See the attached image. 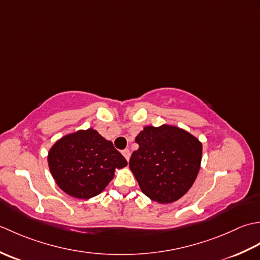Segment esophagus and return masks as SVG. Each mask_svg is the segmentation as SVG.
<instances>
[{
	"label": "esophagus",
	"mask_w": 260,
	"mask_h": 260,
	"mask_svg": "<svg viewBox=\"0 0 260 260\" xmlns=\"http://www.w3.org/2000/svg\"><path fill=\"white\" fill-rule=\"evenodd\" d=\"M121 154H123L124 157L127 159V161H129V157H131V152L128 148H125V150H123V152H121Z\"/></svg>",
	"instance_id": "obj_1"
}]
</instances>
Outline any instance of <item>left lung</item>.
I'll use <instances>...</instances> for the list:
<instances>
[{
    "mask_svg": "<svg viewBox=\"0 0 260 260\" xmlns=\"http://www.w3.org/2000/svg\"><path fill=\"white\" fill-rule=\"evenodd\" d=\"M139 150L129 168L142 192L153 201L171 203L183 197L196 181L202 145L198 139L175 126H146L136 136Z\"/></svg>",
    "mask_w": 260,
    "mask_h": 260,
    "instance_id": "left-lung-1",
    "label": "left lung"
}]
</instances>
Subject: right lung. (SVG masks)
Wrapping results in <instances>:
<instances>
[{
    "instance_id": "add662e5",
    "label": "right lung",
    "mask_w": 260,
    "mask_h": 260,
    "mask_svg": "<svg viewBox=\"0 0 260 260\" xmlns=\"http://www.w3.org/2000/svg\"><path fill=\"white\" fill-rule=\"evenodd\" d=\"M48 162L58 186L77 199L99 194L114 178L115 169L127 165L113 143L91 128L59 140L49 152Z\"/></svg>"
}]
</instances>
